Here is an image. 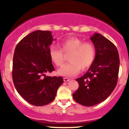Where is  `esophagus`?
<instances>
[{
	"label": "esophagus",
	"instance_id": "esophagus-1",
	"mask_svg": "<svg viewBox=\"0 0 129 129\" xmlns=\"http://www.w3.org/2000/svg\"><path fill=\"white\" fill-rule=\"evenodd\" d=\"M70 81L69 79L66 78V77H64V78H63V81H64V82H67V81Z\"/></svg>",
	"mask_w": 129,
	"mask_h": 129
}]
</instances>
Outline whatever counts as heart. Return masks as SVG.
<instances>
[{"instance_id":"obj_1","label":"heart","mask_w":129,"mask_h":129,"mask_svg":"<svg viewBox=\"0 0 129 129\" xmlns=\"http://www.w3.org/2000/svg\"><path fill=\"white\" fill-rule=\"evenodd\" d=\"M60 48L52 47L50 48L51 61L57 67L62 66L64 55L71 53L69 62L58 71V74L66 77H73L79 73L81 69L86 70L93 63L96 58V49L92 43L84 42L77 37H71L60 43Z\"/></svg>"}]
</instances>
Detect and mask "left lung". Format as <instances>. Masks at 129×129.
Masks as SVG:
<instances>
[{
  "label": "left lung",
  "instance_id": "obj_1",
  "mask_svg": "<svg viewBox=\"0 0 129 129\" xmlns=\"http://www.w3.org/2000/svg\"><path fill=\"white\" fill-rule=\"evenodd\" d=\"M96 49L93 63L83 76L76 79L79 88L72 94L77 103L92 107L105 100L118 81L120 59L113 43L99 33L90 38Z\"/></svg>",
  "mask_w": 129,
  "mask_h": 129
}]
</instances>
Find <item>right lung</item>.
Wrapping results in <instances>:
<instances>
[{
    "label": "right lung",
    "instance_id": "add662e5",
    "mask_svg": "<svg viewBox=\"0 0 129 129\" xmlns=\"http://www.w3.org/2000/svg\"><path fill=\"white\" fill-rule=\"evenodd\" d=\"M53 40L50 31L37 30L22 38L15 48L14 84L19 94L33 105L43 106L52 102L63 82L60 76H46L55 70L49 56Z\"/></svg>",
    "mask_w": 129,
    "mask_h": 129
}]
</instances>
